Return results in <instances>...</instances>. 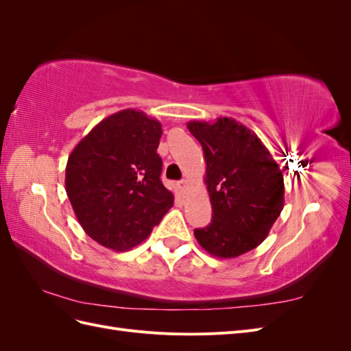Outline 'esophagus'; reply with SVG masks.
I'll return each instance as SVG.
<instances>
[{"label": "esophagus", "mask_w": 351, "mask_h": 351, "mask_svg": "<svg viewBox=\"0 0 351 351\" xmlns=\"http://www.w3.org/2000/svg\"><path fill=\"white\" fill-rule=\"evenodd\" d=\"M178 186H180V189H182V190H187L189 189V180L187 178L182 180V182L178 183Z\"/></svg>", "instance_id": "34e87169"}]
</instances>
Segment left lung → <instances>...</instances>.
<instances>
[{
	"label": "left lung",
	"instance_id": "1",
	"mask_svg": "<svg viewBox=\"0 0 351 351\" xmlns=\"http://www.w3.org/2000/svg\"><path fill=\"white\" fill-rule=\"evenodd\" d=\"M204 149L212 221L196 228L197 243L215 258H237L268 237L284 208L280 165L246 125L228 117L189 121Z\"/></svg>",
	"mask_w": 351,
	"mask_h": 351
}]
</instances>
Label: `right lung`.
Here are the masks:
<instances>
[{
	"instance_id": "obj_1",
	"label": "right lung",
	"mask_w": 351,
	"mask_h": 351,
	"mask_svg": "<svg viewBox=\"0 0 351 351\" xmlns=\"http://www.w3.org/2000/svg\"><path fill=\"white\" fill-rule=\"evenodd\" d=\"M161 136V123L129 108L98 123L70 154L66 192L82 228L101 246L130 250L173 206L159 178Z\"/></svg>"
}]
</instances>
